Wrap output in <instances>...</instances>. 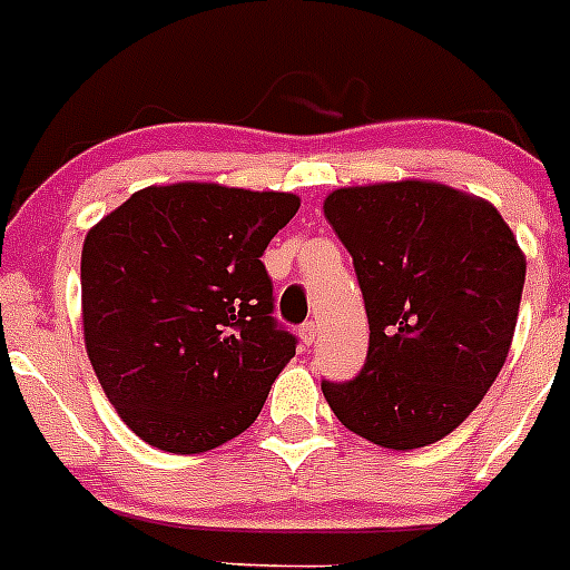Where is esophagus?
I'll list each match as a JSON object with an SVG mask.
<instances>
[{"label":"esophagus","mask_w":570,"mask_h":570,"mask_svg":"<svg viewBox=\"0 0 570 570\" xmlns=\"http://www.w3.org/2000/svg\"><path fill=\"white\" fill-rule=\"evenodd\" d=\"M316 331H320V325H316L314 320L305 322V325H302V328H299V340H302V345H305V347L314 345V342H316Z\"/></svg>","instance_id":"obj_1"}]
</instances>
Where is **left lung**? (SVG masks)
Returning <instances> with one entry per match:
<instances>
[{
  "instance_id": "obj_1",
  "label": "left lung",
  "mask_w": 570,
  "mask_h": 570,
  "mask_svg": "<svg viewBox=\"0 0 570 570\" xmlns=\"http://www.w3.org/2000/svg\"><path fill=\"white\" fill-rule=\"evenodd\" d=\"M322 210L354 256L371 328L360 376L322 394L362 440L434 445L505 365L525 254L488 199L431 179L336 188Z\"/></svg>"
}]
</instances>
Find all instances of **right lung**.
Returning a JSON list of instances; mask_svg holds the SVG:
<instances>
[{
    "instance_id": "1",
    "label": "right lung",
    "mask_w": 570,
    "mask_h": 570,
    "mask_svg": "<svg viewBox=\"0 0 570 570\" xmlns=\"http://www.w3.org/2000/svg\"><path fill=\"white\" fill-rule=\"evenodd\" d=\"M296 210L282 190L148 185L88 230L85 347L139 440L205 454L259 416L296 354L259 256Z\"/></svg>"
}]
</instances>
